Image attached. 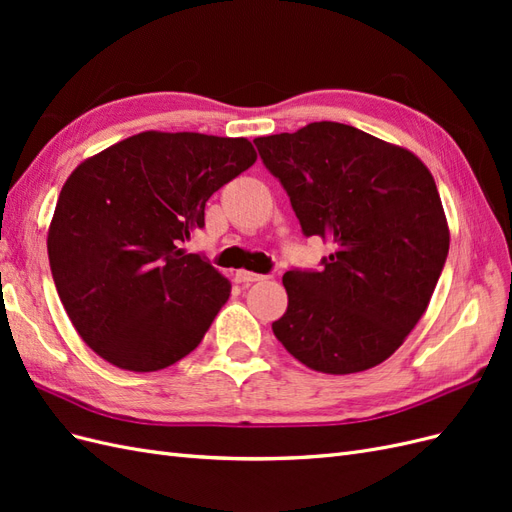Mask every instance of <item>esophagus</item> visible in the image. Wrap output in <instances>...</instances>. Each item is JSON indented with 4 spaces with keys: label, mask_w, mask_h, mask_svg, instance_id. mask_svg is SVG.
Here are the masks:
<instances>
[{
    "label": "esophagus",
    "mask_w": 512,
    "mask_h": 512,
    "mask_svg": "<svg viewBox=\"0 0 512 512\" xmlns=\"http://www.w3.org/2000/svg\"><path fill=\"white\" fill-rule=\"evenodd\" d=\"M260 280H265V275L245 271V269L235 271V282H239V284H252V282H260Z\"/></svg>",
    "instance_id": "esophagus-1"
}]
</instances>
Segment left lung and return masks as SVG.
Returning <instances> with one entry per match:
<instances>
[{
    "label": "left lung",
    "mask_w": 512,
    "mask_h": 512,
    "mask_svg": "<svg viewBox=\"0 0 512 512\" xmlns=\"http://www.w3.org/2000/svg\"><path fill=\"white\" fill-rule=\"evenodd\" d=\"M307 237L335 250L322 271H288L282 346L331 376L380 365L406 342L451 243L429 168L406 147L337 121L254 138Z\"/></svg>",
    "instance_id": "1"
}]
</instances>
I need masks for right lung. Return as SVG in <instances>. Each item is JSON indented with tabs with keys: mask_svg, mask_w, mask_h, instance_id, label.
<instances>
[{
	"mask_svg": "<svg viewBox=\"0 0 512 512\" xmlns=\"http://www.w3.org/2000/svg\"><path fill=\"white\" fill-rule=\"evenodd\" d=\"M256 158L247 138L147 130L72 170L46 247L70 322L104 361L145 374L203 342L232 286L179 245Z\"/></svg>",
	"mask_w": 512,
	"mask_h": 512,
	"instance_id": "1",
	"label": "right lung"
}]
</instances>
